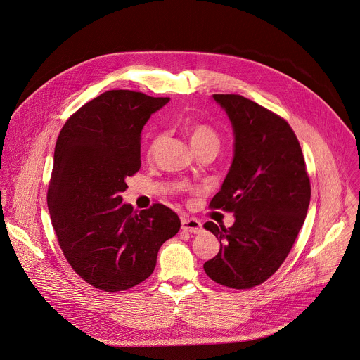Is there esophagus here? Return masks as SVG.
Returning <instances> with one entry per match:
<instances>
[{
    "label": "esophagus",
    "instance_id": "obj_1",
    "mask_svg": "<svg viewBox=\"0 0 360 360\" xmlns=\"http://www.w3.org/2000/svg\"><path fill=\"white\" fill-rule=\"evenodd\" d=\"M182 230L193 233V234H199L203 231V226L199 220L195 219H182Z\"/></svg>",
    "mask_w": 360,
    "mask_h": 360
}]
</instances>
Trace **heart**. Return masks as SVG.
Segmentation results:
<instances>
[{
    "label": "heart",
    "instance_id": "heart-1",
    "mask_svg": "<svg viewBox=\"0 0 360 360\" xmlns=\"http://www.w3.org/2000/svg\"><path fill=\"white\" fill-rule=\"evenodd\" d=\"M189 139L192 146H199V144H207V143H213L219 146V136L217 133L207 124L205 123H192L189 124ZM161 140V134H154L150 143V153H154V150L157 148L158 143Z\"/></svg>",
    "mask_w": 360,
    "mask_h": 360
}]
</instances>
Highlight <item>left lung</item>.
Wrapping results in <instances>:
<instances>
[{
  "instance_id": "obj_1",
  "label": "left lung",
  "mask_w": 360,
  "mask_h": 360,
  "mask_svg": "<svg viewBox=\"0 0 360 360\" xmlns=\"http://www.w3.org/2000/svg\"><path fill=\"white\" fill-rule=\"evenodd\" d=\"M213 99L231 122L234 157L210 207L233 212L236 220L229 229L205 224L220 251L203 268L219 285L250 289L269 279L289 255L311 186L302 147L285 119L241 95L214 94Z\"/></svg>"
}]
</instances>
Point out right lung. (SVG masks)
Instances as JSON below:
<instances>
[{
    "instance_id": "right-lung-1",
    "label": "right lung",
    "mask_w": 360,
    "mask_h": 360,
    "mask_svg": "<svg viewBox=\"0 0 360 360\" xmlns=\"http://www.w3.org/2000/svg\"><path fill=\"white\" fill-rule=\"evenodd\" d=\"M168 102L106 91L70 116L58 134L47 192L51 224L71 268L103 292L146 281L160 247L179 231L178 214L161 203L140 212L122 203L126 178L141 165V130Z\"/></svg>"
}]
</instances>
